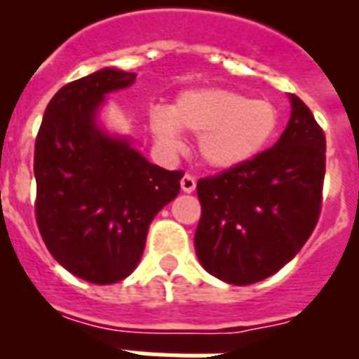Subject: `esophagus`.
<instances>
[{
	"label": "esophagus",
	"instance_id": "34e87169",
	"mask_svg": "<svg viewBox=\"0 0 359 359\" xmlns=\"http://www.w3.org/2000/svg\"><path fill=\"white\" fill-rule=\"evenodd\" d=\"M194 187H196V180H194L193 174H185L182 177V191L183 193H193Z\"/></svg>",
	"mask_w": 359,
	"mask_h": 359
}]
</instances>
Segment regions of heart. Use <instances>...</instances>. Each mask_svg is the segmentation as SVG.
<instances>
[{
    "label": "heart",
    "mask_w": 359,
    "mask_h": 359,
    "mask_svg": "<svg viewBox=\"0 0 359 359\" xmlns=\"http://www.w3.org/2000/svg\"><path fill=\"white\" fill-rule=\"evenodd\" d=\"M279 108L268 99H247L229 90L185 91L170 107L155 108L149 127L166 148L180 146L177 130L198 136V155L213 168L255 159L279 129Z\"/></svg>",
    "instance_id": "heart-1"
}]
</instances>
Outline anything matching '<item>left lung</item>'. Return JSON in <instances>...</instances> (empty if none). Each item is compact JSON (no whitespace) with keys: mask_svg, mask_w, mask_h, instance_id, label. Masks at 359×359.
I'll list each match as a JSON object with an SVG mask.
<instances>
[{"mask_svg":"<svg viewBox=\"0 0 359 359\" xmlns=\"http://www.w3.org/2000/svg\"><path fill=\"white\" fill-rule=\"evenodd\" d=\"M273 148L196 183L194 247L205 271L230 285L277 273L313 234L322 208L326 136L299 97Z\"/></svg>","mask_w":359,"mask_h":359,"instance_id":"8db88e82","label":"left lung"}]
</instances>
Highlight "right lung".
I'll return each instance as SVG.
<instances>
[{"label": "right lung", "instance_id": "obj_1", "mask_svg": "<svg viewBox=\"0 0 359 359\" xmlns=\"http://www.w3.org/2000/svg\"><path fill=\"white\" fill-rule=\"evenodd\" d=\"M135 73L102 69L61 88L35 138V219L50 255L80 279L112 285L133 273L154 217L180 193L182 170L151 165L104 135L95 112Z\"/></svg>", "mask_w": 359, "mask_h": 359}]
</instances>
